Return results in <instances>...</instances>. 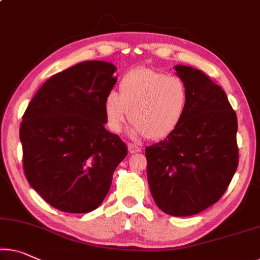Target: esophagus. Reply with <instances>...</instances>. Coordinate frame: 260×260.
<instances>
[{
	"instance_id": "34e87169",
	"label": "esophagus",
	"mask_w": 260,
	"mask_h": 260,
	"mask_svg": "<svg viewBox=\"0 0 260 260\" xmlns=\"http://www.w3.org/2000/svg\"><path fill=\"white\" fill-rule=\"evenodd\" d=\"M127 150H129V152L130 153H138V152H141V146H138V145H136V144H134V143H129L127 144Z\"/></svg>"
}]
</instances>
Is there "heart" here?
Segmentation results:
<instances>
[{
    "label": "heart",
    "instance_id": "b5f03b06",
    "mask_svg": "<svg viewBox=\"0 0 260 260\" xmlns=\"http://www.w3.org/2000/svg\"><path fill=\"white\" fill-rule=\"evenodd\" d=\"M188 101V89L181 78L142 67L123 75L118 93L108 91L103 109L113 133H119L130 117L134 137L155 139L177 129L185 117Z\"/></svg>",
    "mask_w": 260,
    "mask_h": 260
}]
</instances>
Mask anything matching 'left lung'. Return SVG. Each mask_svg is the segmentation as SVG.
<instances>
[{
    "instance_id": "1",
    "label": "left lung",
    "mask_w": 260,
    "mask_h": 260,
    "mask_svg": "<svg viewBox=\"0 0 260 260\" xmlns=\"http://www.w3.org/2000/svg\"><path fill=\"white\" fill-rule=\"evenodd\" d=\"M174 69L188 89V108L173 133L145 149L147 181L159 209L190 216L217 202L237 170V116L208 75Z\"/></svg>"
}]
</instances>
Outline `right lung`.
<instances>
[{"mask_svg": "<svg viewBox=\"0 0 260 260\" xmlns=\"http://www.w3.org/2000/svg\"><path fill=\"white\" fill-rule=\"evenodd\" d=\"M113 63H77L47 80L23 115L19 138L30 186L54 208L96 209L113 173L126 157L125 143L106 130L103 101L117 78Z\"/></svg>", "mask_w": 260, "mask_h": 260, "instance_id": "right-lung-1", "label": "right lung"}]
</instances>
